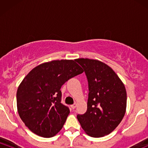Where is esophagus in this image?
<instances>
[{
	"mask_svg": "<svg viewBox=\"0 0 148 148\" xmlns=\"http://www.w3.org/2000/svg\"><path fill=\"white\" fill-rule=\"evenodd\" d=\"M76 107V103H74V104L71 105V108H72V109H74V108H75Z\"/></svg>",
	"mask_w": 148,
	"mask_h": 148,
	"instance_id": "obj_1",
	"label": "esophagus"
}]
</instances>
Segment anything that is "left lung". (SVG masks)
Segmentation results:
<instances>
[{
  "instance_id": "obj_1",
  "label": "left lung",
  "mask_w": 148,
  "mask_h": 148,
  "mask_svg": "<svg viewBox=\"0 0 148 148\" xmlns=\"http://www.w3.org/2000/svg\"><path fill=\"white\" fill-rule=\"evenodd\" d=\"M76 61L84 69L89 90L87 111L78 114L77 119L90 136H104L118 126L125 114V87L114 71L103 62L88 58Z\"/></svg>"
}]
</instances>
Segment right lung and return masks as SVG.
<instances>
[{"label": "right lung", "instance_id": "obj_1", "mask_svg": "<svg viewBox=\"0 0 148 148\" xmlns=\"http://www.w3.org/2000/svg\"><path fill=\"white\" fill-rule=\"evenodd\" d=\"M83 72L76 60H61L40 64L27 74L16 92V104L20 118L32 132L49 138L62 128L69 108L61 103L60 88Z\"/></svg>", "mask_w": 148, "mask_h": 148}]
</instances>
